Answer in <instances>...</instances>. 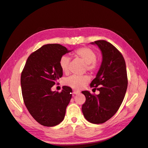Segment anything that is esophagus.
<instances>
[{"label": "esophagus", "mask_w": 148, "mask_h": 148, "mask_svg": "<svg viewBox=\"0 0 148 148\" xmlns=\"http://www.w3.org/2000/svg\"><path fill=\"white\" fill-rule=\"evenodd\" d=\"M79 91H77V90H73V95H78V94H79Z\"/></svg>", "instance_id": "esophagus-1"}]
</instances>
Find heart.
I'll return each instance as SVG.
<instances>
[{"mask_svg": "<svg viewBox=\"0 0 148 148\" xmlns=\"http://www.w3.org/2000/svg\"><path fill=\"white\" fill-rule=\"evenodd\" d=\"M74 55L82 60L86 65V70L91 73L96 71L98 69V63L96 61L97 55L96 52L88 47L78 48L75 51ZM70 58L66 56H62L59 60V65L62 71L64 73H68L69 71ZM89 81L87 77H77L71 76L65 79V84L75 89H80L83 88Z\"/></svg>", "mask_w": 148, "mask_h": 148, "instance_id": "b5f03b06", "label": "heart"}]
</instances>
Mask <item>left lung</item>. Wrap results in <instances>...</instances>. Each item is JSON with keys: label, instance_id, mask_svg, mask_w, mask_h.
Masks as SVG:
<instances>
[{"label": "left lung", "instance_id": "1", "mask_svg": "<svg viewBox=\"0 0 148 148\" xmlns=\"http://www.w3.org/2000/svg\"><path fill=\"white\" fill-rule=\"evenodd\" d=\"M102 52V61L91 87L99 91L97 95L88 91L82 92L86 97L82 106L84 118L92 123L106 122L115 115L122 104L128 86L125 61L122 53L112 44L104 40L91 42Z\"/></svg>", "mask_w": 148, "mask_h": 148}]
</instances>
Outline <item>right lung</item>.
<instances>
[{"mask_svg": "<svg viewBox=\"0 0 148 148\" xmlns=\"http://www.w3.org/2000/svg\"><path fill=\"white\" fill-rule=\"evenodd\" d=\"M71 52L59 44L44 45L28 57L21 75L25 104L32 117L45 127H53L63 121L72 89L64 86L60 92L51 88L63 75L59 60Z\"/></svg>", "mask_w": 148, "mask_h": 148, "instance_id": "1", "label": "right lung"}]
</instances>
